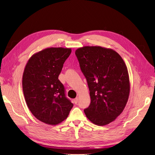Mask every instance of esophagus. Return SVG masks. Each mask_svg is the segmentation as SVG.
I'll use <instances>...</instances> for the list:
<instances>
[{
    "instance_id": "1",
    "label": "esophagus",
    "mask_w": 155,
    "mask_h": 155,
    "mask_svg": "<svg viewBox=\"0 0 155 155\" xmlns=\"http://www.w3.org/2000/svg\"><path fill=\"white\" fill-rule=\"evenodd\" d=\"M73 102H74L75 104H77L78 102V98H75L73 99Z\"/></svg>"
}]
</instances>
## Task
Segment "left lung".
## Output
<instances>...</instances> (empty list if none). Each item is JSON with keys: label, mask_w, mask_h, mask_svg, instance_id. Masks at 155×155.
Masks as SVG:
<instances>
[{"label": "left lung", "mask_w": 155, "mask_h": 155, "mask_svg": "<svg viewBox=\"0 0 155 155\" xmlns=\"http://www.w3.org/2000/svg\"><path fill=\"white\" fill-rule=\"evenodd\" d=\"M75 54L90 91L91 102L84 109L85 115L96 125H107L123 112L129 99L126 65L110 48L84 46L78 48Z\"/></svg>", "instance_id": "8db88e82"}]
</instances>
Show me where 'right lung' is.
<instances>
[{
    "label": "right lung",
    "instance_id": "add662e5",
    "mask_svg": "<svg viewBox=\"0 0 155 155\" xmlns=\"http://www.w3.org/2000/svg\"><path fill=\"white\" fill-rule=\"evenodd\" d=\"M71 52V48H46L32 55L24 70L22 85L28 107L36 119L47 124L61 123L73 106L58 79Z\"/></svg>",
    "mask_w": 155,
    "mask_h": 155
}]
</instances>
